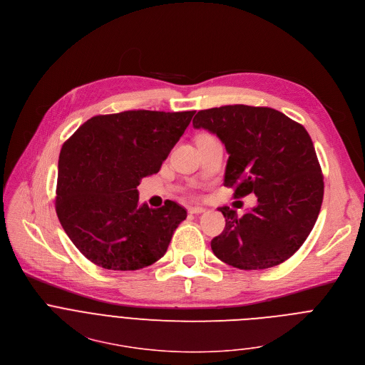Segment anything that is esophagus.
<instances>
[{"instance_id":"34e87169","label":"esophagus","mask_w":365,"mask_h":365,"mask_svg":"<svg viewBox=\"0 0 365 365\" xmlns=\"http://www.w3.org/2000/svg\"><path fill=\"white\" fill-rule=\"evenodd\" d=\"M206 209L202 207V206H189L187 207V212L192 213V215H199V213H203Z\"/></svg>"}]
</instances>
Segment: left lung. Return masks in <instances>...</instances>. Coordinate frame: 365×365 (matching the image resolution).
Wrapping results in <instances>:
<instances>
[{"instance_id":"1","label":"left lung","mask_w":365,"mask_h":365,"mask_svg":"<svg viewBox=\"0 0 365 365\" xmlns=\"http://www.w3.org/2000/svg\"><path fill=\"white\" fill-rule=\"evenodd\" d=\"M195 129L215 133L229 155L225 186L258 205L239 217L227 206L213 254L239 269H267L291 258L312 230L324 197V178L305 128L271 107L233 104L200 110Z\"/></svg>"}]
</instances>
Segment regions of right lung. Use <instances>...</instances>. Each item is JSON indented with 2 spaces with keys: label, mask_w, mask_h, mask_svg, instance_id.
Masks as SVG:
<instances>
[{
  "label": "right lung",
  "mask_w": 365,
  "mask_h": 365,
  "mask_svg": "<svg viewBox=\"0 0 365 365\" xmlns=\"http://www.w3.org/2000/svg\"><path fill=\"white\" fill-rule=\"evenodd\" d=\"M195 111L129 110L94 115L63 145L56 212L76 248L111 271L159 261L186 209L139 205L138 186L158 173Z\"/></svg>",
  "instance_id": "1"
}]
</instances>
